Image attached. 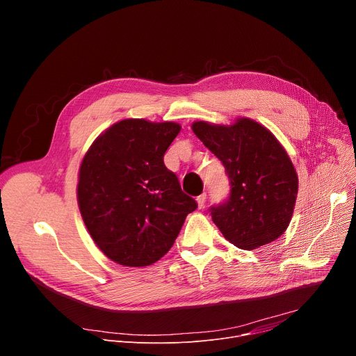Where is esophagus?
I'll return each instance as SVG.
<instances>
[{
	"mask_svg": "<svg viewBox=\"0 0 356 356\" xmlns=\"http://www.w3.org/2000/svg\"><path fill=\"white\" fill-rule=\"evenodd\" d=\"M206 201H207V194H206V193H202V194H200V195L197 197V202H198V207H200V209L204 207Z\"/></svg>",
	"mask_w": 356,
	"mask_h": 356,
	"instance_id": "1",
	"label": "esophagus"
}]
</instances>
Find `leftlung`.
<instances>
[{
  "mask_svg": "<svg viewBox=\"0 0 356 356\" xmlns=\"http://www.w3.org/2000/svg\"><path fill=\"white\" fill-rule=\"evenodd\" d=\"M193 131L222 162L229 195L211 206L214 224L236 248L252 250L277 239L289 227L298 179L286 150L261 124L194 122Z\"/></svg>",
  "mask_w": 356,
  "mask_h": 356,
  "instance_id": "left-lung-1",
  "label": "left lung"
}]
</instances>
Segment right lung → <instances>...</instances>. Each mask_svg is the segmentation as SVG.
Returning <instances> with one entry per match:
<instances>
[{
  "mask_svg": "<svg viewBox=\"0 0 356 356\" xmlns=\"http://www.w3.org/2000/svg\"><path fill=\"white\" fill-rule=\"evenodd\" d=\"M179 132L175 122L124 120L98 136L81 162V217L95 245L120 265L159 261L197 209L163 162Z\"/></svg>",
  "mask_w": 356,
  "mask_h": 356,
  "instance_id": "right-lung-1",
  "label": "right lung"
}]
</instances>
